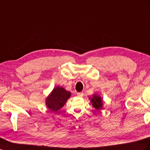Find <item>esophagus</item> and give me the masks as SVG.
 I'll return each instance as SVG.
<instances>
[{
    "label": "esophagus",
    "mask_w": 150,
    "mask_h": 150,
    "mask_svg": "<svg viewBox=\"0 0 150 150\" xmlns=\"http://www.w3.org/2000/svg\"><path fill=\"white\" fill-rule=\"evenodd\" d=\"M83 95H84L83 92H79L77 93V95H78V97H82L83 96Z\"/></svg>",
    "instance_id": "obj_1"
}]
</instances>
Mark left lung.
<instances>
[{
	"label": "left lung",
	"mask_w": 150,
	"mask_h": 150,
	"mask_svg": "<svg viewBox=\"0 0 150 150\" xmlns=\"http://www.w3.org/2000/svg\"><path fill=\"white\" fill-rule=\"evenodd\" d=\"M89 99H90V102L93 107L97 110H100L103 108V103L102 98L97 93H95L90 96Z\"/></svg>",
	"instance_id": "left-lung-1"
}]
</instances>
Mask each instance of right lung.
<instances>
[{
	"mask_svg": "<svg viewBox=\"0 0 150 150\" xmlns=\"http://www.w3.org/2000/svg\"><path fill=\"white\" fill-rule=\"evenodd\" d=\"M71 96V93L62 86H55L45 99L47 107L52 112L62 108Z\"/></svg>",
	"mask_w": 150,
	"mask_h": 150,
	"instance_id": "obj_1",
	"label": "right lung"
}]
</instances>
